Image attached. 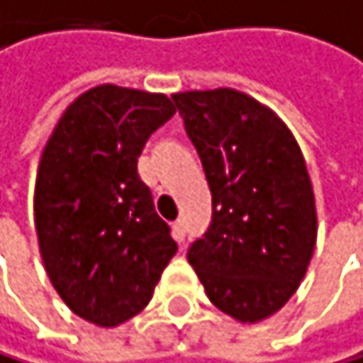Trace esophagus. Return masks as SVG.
I'll return each mask as SVG.
<instances>
[{
	"instance_id": "obj_1",
	"label": "esophagus",
	"mask_w": 363,
	"mask_h": 363,
	"mask_svg": "<svg viewBox=\"0 0 363 363\" xmlns=\"http://www.w3.org/2000/svg\"><path fill=\"white\" fill-rule=\"evenodd\" d=\"M172 233H174V240L178 244H183L185 242V220H176L172 224Z\"/></svg>"
}]
</instances>
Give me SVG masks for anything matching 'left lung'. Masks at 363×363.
<instances>
[{
    "mask_svg": "<svg viewBox=\"0 0 363 363\" xmlns=\"http://www.w3.org/2000/svg\"><path fill=\"white\" fill-rule=\"evenodd\" d=\"M172 100L198 150L213 216L187 259L220 311L240 323L277 313L298 289L315 246V200L285 123L235 89Z\"/></svg>",
    "mask_w": 363,
    "mask_h": 363,
    "instance_id": "obj_1",
    "label": "left lung"
}]
</instances>
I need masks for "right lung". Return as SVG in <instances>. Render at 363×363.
<instances>
[{
  "label": "right lung",
  "mask_w": 363,
  "mask_h": 363,
  "mask_svg": "<svg viewBox=\"0 0 363 363\" xmlns=\"http://www.w3.org/2000/svg\"><path fill=\"white\" fill-rule=\"evenodd\" d=\"M174 113L161 93L93 86L67 106L40 157V257L65 305L97 327L137 315L176 255L137 172L145 141Z\"/></svg>",
  "instance_id": "obj_1"
}]
</instances>
